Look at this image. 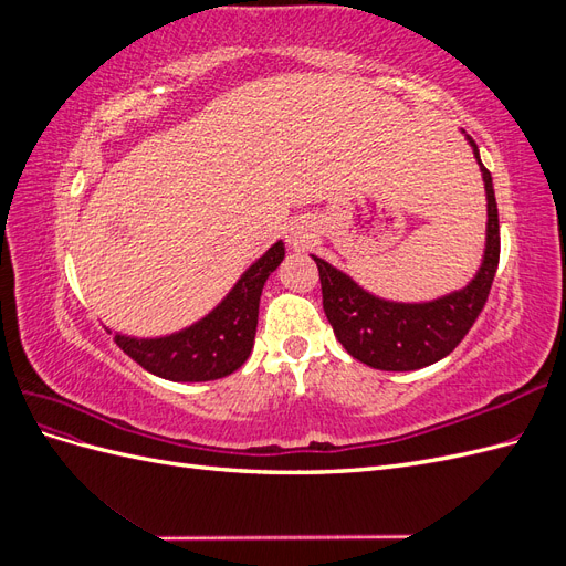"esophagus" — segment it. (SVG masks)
I'll return each instance as SVG.
<instances>
[{
    "label": "esophagus",
    "instance_id": "34e87169",
    "mask_svg": "<svg viewBox=\"0 0 566 566\" xmlns=\"http://www.w3.org/2000/svg\"><path fill=\"white\" fill-rule=\"evenodd\" d=\"M310 238H312L310 224H304V221H295V224H290V229H287V241L290 243L304 245V243H310Z\"/></svg>",
    "mask_w": 566,
    "mask_h": 566
}]
</instances>
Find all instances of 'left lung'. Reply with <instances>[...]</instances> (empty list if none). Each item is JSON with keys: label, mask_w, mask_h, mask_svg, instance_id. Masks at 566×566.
Listing matches in <instances>:
<instances>
[{"label": "left lung", "mask_w": 566, "mask_h": 566, "mask_svg": "<svg viewBox=\"0 0 566 566\" xmlns=\"http://www.w3.org/2000/svg\"><path fill=\"white\" fill-rule=\"evenodd\" d=\"M470 144L486 186L489 235L484 264L465 290L427 304L385 302L368 295L345 273L314 256L321 279L323 312L333 325L335 337L356 361L378 370L424 368L449 356L484 312L501 260V229L491 172L479 160L476 144L472 139Z\"/></svg>", "instance_id": "left-lung-1"}]
</instances>
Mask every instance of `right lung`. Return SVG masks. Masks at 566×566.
Segmentation results:
<instances>
[{
	"label": "right lung",
	"instance_id": "obj_1",
	"mask_svg": "<svg viewBox=\"0 0 566 566\" xmlns=\"http://www.w3.org/2000/svg\"><path fill=\"white\" fill-rule=\"evenodd\" d=\"M283 243L260 256L217 310L191 328L160 339L115 335V345L132 361L172 382H208L241 368L252 349L262 287L283 262Z\"/></svg>",
	"mask_w": 566,
	"mask_h": 566
}]
</instances>
